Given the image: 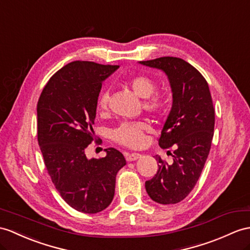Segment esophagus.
Here are the masks:
<instances>
[{
    "mask_svg": "<svg viewBox=\"0 0 250 250\" xmlns=\"http://www.w3.org/2000/svg\"><path fill=\"white\" fill-rule=\"evenodd\" d=\"M139 158H141V155L137 154V153H132V154H129V155L126 156V160L128 161V162H131V161L138 160Z\"/></svg>",
    "mask_w": 250,
    "mask_h": 250,
    "instance_id": "obj_1",
    "label": "esophagus"
}]
</instances>
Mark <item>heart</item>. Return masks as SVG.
Wrapping results in <instances>:
<instances>
[{"instance_id": "obj_1", "label": "heart", "mask_w": 250, "mask_h": 250, "mask_svg": "<svg viewBox=\"0 0 250 250\" xmlns=\"http://www.w3.org/2000/svg\"><path fill=\"white\" fill-rule=\"evenodd\" d=\"M129 87L132 92L141 99H146L143 106L146 110L153 113H162L167 108V101L161 96H150L155 92L156 84L147 76L139 75L130 79ZM108 103V92L103 91L97 100V108L104 110ZM149 126L146 122H123L111 131V138L115 142L130 148H139L146 142L145 132Z\"/></svg>"}]
</instances>
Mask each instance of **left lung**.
<instances>
[{"mask_svg":"<svg viewBox=\"0 0 250 250\" xmlns=\"http://www.w3.org/2000/svg\"><path fill=\"white\" fill-rule=\"evenodd\" d=\"M139 63L161 70L167 76L173 103L158 142L161 148L176 147L173 163L156 156L159 168L145 182V188L158 204H177L195 187L211 148L215 119L209 86L184 59L160 57Z\"/></svg>","mask_w":250,"mask_h":250,"instance_id":"8db88e82","label":"left lung"}]
</instances>
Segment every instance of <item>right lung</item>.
Returning <instances> with one entry per match:
<instances>
[{
	"instance_id": "right-lung-1",
	"label": "right lung",
	"mask_w": 250,
	"mask_h": 250,
	"mask_svg": "<svg viewBox=\"0 0 250 250\" xmlns=\"http://www.w3.org/2000/svg\"><path fill=\"white\" fill-rule=\"evenodd\" d=\"M119 69L92 62H70L50 78L37 105L38 143L48 175L64 202L83 213H99L111 204L115 177L126 166L113 147L106 157L88 159L102 83Z\"/></svg>"
}]
</instances>
